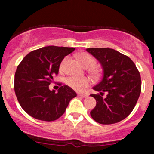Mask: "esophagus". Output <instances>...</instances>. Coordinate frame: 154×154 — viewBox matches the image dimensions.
<instances>
[{"mask_svg": "<svg viewBox=\"0 0 154 154\" xmlns=\"http://www.w3.org/2000/svg\"><path fill=\"white\" fill-rule=\"evenodd\" d=\"M77 96L80 97H88V94H77Z\"/></svg>", "mask_w": 154, "mask_h": 154, "instance_id": "obj_1", "label": "esophagus"}]
</instances>
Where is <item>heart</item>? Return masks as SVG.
Wrapping results in <instances>:
<instances>
[{
    "label": "heart",
    "mask_w": 154,
    "mask_h": 154,
    "mask_svg": "<svg viewBox=\"0 0 154 154\" xmlns=\"http://www.w3.org/2000/svg\"><path fill=\"white\" fill-rule=\"evenodd\" d=\"M77 57L81 62L83 66L86 68H91L96 64V60L91 55L88 53H80L77 55ZM67 61V58L64 59L60 65V68L63 69L65 63ZM92 72H94L92 70ZM66 83L72 89L77 91H83L85 87L88 86L90 81L87 77H69L66 80Z\"/></svg>",
    "instance_id": "b5f03b06"
}]
</instances>
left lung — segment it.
Returning a JSON list of instances; mask_svg holds the SVG:
<instances>
[{"mask_svg": "<svg viewBox=\"0 0 154 154\" xmlns=\"http://www.w3.org/2000/svg\"><path fill=\"white\" fill-rule=\"evenodd\" d=\"M103 69L101 81L93 87L97 94H91L96 106L91 118L101 125H112L124 120L136 106L142 89L139 70L127 56L111 48H87ZM106 92L107 96L103 97Z\"/></svg>", "mask_w": 154, "mask_h": 154, "instance_id": "left-lung-1", "label": "left lung"}]
</instances>
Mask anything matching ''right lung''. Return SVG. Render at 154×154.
<instances>
[{
	"label": "right lung",
	"mask_w": 154,
	"mask_h": 154,
	"mask_svg": "<svg viewBox=\"0 0 154 154\" xmlns=\"http://www.w3.org/2000/svg\"><path fill=\"white\" fill-rule=\"evenodd\" d=\"M74 48L48 46L31 51L17 67L14 88L23 109L38 120L53 122L64 114L70 100L77 96L67 85L60 86L58 92L51 91L61 62Z\"/></svg>",
	"instance_id": "1"
}]
</instances>
